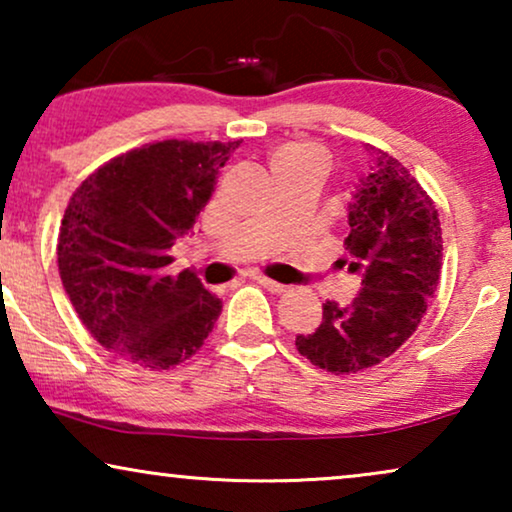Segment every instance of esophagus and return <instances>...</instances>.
Listing matches in <instances>:
<instances>
[{"instance_id": "obj_1", "label": "esophagus", "mask_w": 512, "mask_h": 512, "mask_svg": "<svg viewBox=\"0 0 512 512\" xmlns=\"http://www.w3.org/2000/svg\"><path fill=\"white\" fill-rule=\"evenodd\" d=\"M254 279H256L258 284L263 286V289H268V291H272V293H284V291H286V286H284V284H279V282H275V279H270V277L256 275Z\"/></svg>"}]
</instances>
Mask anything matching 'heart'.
Wrapping results in <instances>:
<instances>
[{"label":"heart","instance_id":"heart-1","mask_svg":"<svg viewBox=\"0 0 512 512\" xmlns=\"http://www.w3.org/2000/svg\"><path fill=\"white\" fill-rule=\"evenodd\" d=\"M272 160H275V163H282V160H303V163L319 167L321 172H326L328 167V153L317 144H303V142L279 146Z\"/></svg>","mask_w":512,"mask_h":512}]
</instances>
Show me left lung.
<instances>
[{"mask_svg": "<svg viewBox=\"0 0 512 512\" xmlns=\"http://www.w3.org/2000/svg\"><path fill=\"white\" fill-rule=\"evenodd\" d=\"M368 151L375 165L349 202L342 258L361 291L345 307L326 300L317 331L296 335L298 352L333 375L361 373L394 354L417 331L443 265L433 200L396 158Z\"/></svg>", "mask_w": 512, "mask_h": 512, "instance_id": "8db88e82", "label": "left lung"}]
</instances>
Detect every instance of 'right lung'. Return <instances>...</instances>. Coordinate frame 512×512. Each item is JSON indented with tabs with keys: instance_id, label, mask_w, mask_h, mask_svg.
<instances>
[{
	"instance_id": "right-lung-1",
	"label": "right lung",
	"mask_w": 512,
	"mask_h": 512,
	"mask_svg": "<svg viewBox=\"0 0 512 512\" xmlns=\"http://www.w3.org/2000/svg\"><path fill=\"white\" fill-rule=\"evenodd\" d=\"M240 144H144L74 191L58 237L60 279L83 326L109 352L167 370L205 345L221 300L193 272L167 275V265Z\"/></svg>"
}]
</instances>
